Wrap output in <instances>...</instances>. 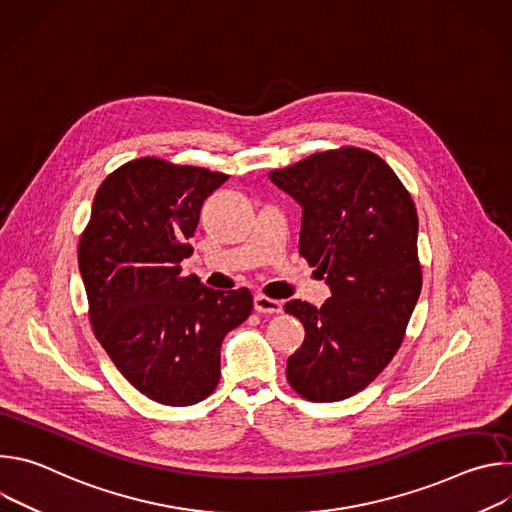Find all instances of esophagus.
I'll return each mask as SVG.
<instances>
[{
    "label": "esophagus",
    "mask_w": 512,
    "mask_h": 512,
    "mask_svg": "<svg viewBox=\"0 0 512 512\" xmlns=\"http://www.w3.org/2000/svg\"><path fill=\"white\" fill-rule=\"evenodd\" d=\"M253 306L259 314H279L281 312V304L277 300H271V298L263 296V294H257L253 298Z\"/></svg>",
    "instance_id": "esophagus-1"
}]
</instances>
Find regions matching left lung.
I'll use <instances>...</instances> for the list:
<instances>
[{
    "instance_id": "obj_1",
    "label": "left lung",
    "mask_w": 512,
    "mask_h": 512,
    "mask_svg": "<svg viewBox=\"0 0 512 512\" xmlns=\"http://www.w3.org/2000/svg\"><path fill=\"white\" fill-rule=\"evenodd\" d=\"M269 180L302 206L300 255L332 294L322 308L283 306L306 328L287 381L308 401L346 399L391 362L417 304L415 204L379 156L358 148L314 154Z\"/></svg>"
}]
</instances>
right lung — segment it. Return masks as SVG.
<instances>
[{
    "instance_id": "obj_1",
    "label": "right lung",
    "mask_w": 512,
    "mask_h": 512,
    "mask_svg": "<svg viewBox=\"0 0 512 512\" xmlns=\"http://www.w3.org/2000/svg\"><path fill=\"white\" fill-rule=\"evenodd\" d=\"M227 180L158 158L127 162L99 186L79 243L97 340L162 405H194L216 389L221 344L253 310L249 289H210L180 267L204 200Z\"/></svg>"
}]
</instances>
